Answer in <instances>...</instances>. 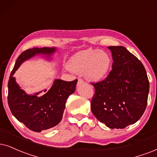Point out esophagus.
I'll return each instance as SVG.
<instances>
[{"mask_svg":"<svg viewBox=\"0 0 157 157\" xmlns=\"http://www.w3.org/2000/svg\"><path fill=\"white\" fill-rule=\"evenodd\" d=\"M83 82H84V81H83L82 79H79L78 82H77V84L80 85V84H82V83H83Z\"/></svg>","mask_w":157,"mask_h":157,"instance_id":"1","label":"esophagus"}]
</instances>
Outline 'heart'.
Segmentation results:
<instances>
[{
  "mask_svg": "<svg viewBox=\"0 0 157 157\" xmlns=\"http://www.w3.org/2000/svg\"><path fill=\"white\" fill-rule=\"evenodd\" d=\"M111 63L112 59L106 52L98 49H88L73 56L67 64V68L78 74L84 73L87 79L98 82L108 73Z\"/></svg>",
  "mask_w": 157,
  "mask_h": 157,
  "instance_id": "1",
  "label": "heart"
}]
</instances>
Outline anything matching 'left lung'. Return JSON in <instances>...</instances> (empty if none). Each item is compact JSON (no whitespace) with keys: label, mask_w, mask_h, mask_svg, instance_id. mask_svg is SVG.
Segmentation results:
<instances>
[{"label":"left lung","mask_w":157,"mask_h":157,"mask_svg":"<svg viewBox=\"0 0 157 157\" xmlns=\"http://www.w3.org/2000/svg\"><path fill=\"white\" fill-rule=\"evenodd\" d=\"M114 62L105 80L91 83L95 94L91 111L101 122L112 129L134 124L146 108L149 82L140 60L123 46H109Z\"/></svg>","instance_id":"1"}]
</instances>
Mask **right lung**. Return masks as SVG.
I'll list each match as a JSON object with an SVG mask.
<instances>
[{
	"label": "right lung",
	"instance_id": "right-lung-1",
	"mask_svg": "<svg viewBox=\"0 0 157 157\" xmlns=\"http://www.w3.org/2000/svg\"><path fill=\"white\" fill-rule=\"evenodd\" d=\"M56 51L54 47H44L24 51L17 59L8 83V104L10 110L17 120L35 132L53 128L61 122L67 99L75 92L77 80L67 82L56 79L48 90L29 95L20 88L13 75L27 59L39 54L47 55V58H49Z\"/></svg>",
	"mask_w": 157,
	"mask_h": 157
}]
</instances>
